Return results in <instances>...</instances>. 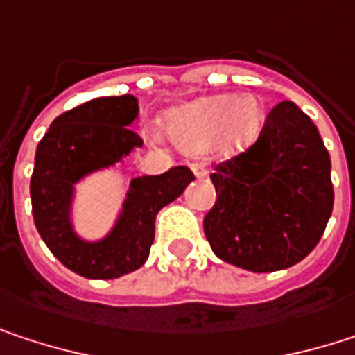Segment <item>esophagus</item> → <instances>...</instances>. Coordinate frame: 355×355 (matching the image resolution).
Here are the masks:
<instances>
[{"instance_id": "esophagus-1", "label": "esophagus", "mask_w": 355, "mask_h": 355, "mask_svg": "<svg viewBox=\"0 0 355 355\" xmlns=\"http://www.w3.org/2000/svg\"><path fill=\"white\" fill-rule=\"evenodd\" d=\"M191 171H193V175H195V177H197V178L207 177V168H205V164H203V162L191 164Z\"/></svg>"}]
</instances>
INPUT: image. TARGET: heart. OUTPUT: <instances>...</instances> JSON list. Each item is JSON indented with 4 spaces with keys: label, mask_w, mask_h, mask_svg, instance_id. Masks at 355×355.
Instances as JSON below:
<instances>
[{
    "label": "heart",
    "mask_w": 355,
    "mask_h": 355,
    "mask_svg": "<svg viewBox=\"0 0 355 355\" xmlns=\"http://www.w3.org/2000/svg\"><path fill=\"white\" fill-rule=\"evenodd\" d=\"M263 110L252 94H220L189 103L168 114V135L180 150L211 148L222 158L245 152L257 139Z\"/></svg>",
    "instance_id": "1"
}]
</instances>
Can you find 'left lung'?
Returning <instances> with one entry per match:
<instances>
[{"label":"left lung","instance_id":"8db88e82","mask_svg":"<svg viewBox=\"0 0 355 355\" xmlns=\"http://www.w3.org/2000/svg\"><path fill=\"white\" fill-rule=\"evenodd\" d=\"M203 220L211 250L254 273L288 269L319 245L333 211L331 158L317 125L290 101L271 108L247 152L216 166Z\"/></svg>","mask_w":355,"mask_h":355}]
</instances>
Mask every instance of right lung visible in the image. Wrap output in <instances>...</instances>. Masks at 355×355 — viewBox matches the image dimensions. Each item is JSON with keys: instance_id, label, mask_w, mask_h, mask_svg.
<instances>
[{"instance_id": "1", "label": "right lung", "mask_w": 355, "mask_h": 355, "mask_svg": "<svg viewBox=\"0 0 355 355\" xmlns=\"http://www.w3.org/2000/svg\"><path fill=\"white\" fill-rule=\"evenodd\" d=\"M137 114V98L131 94L94 98L59 114L36 146L31 178L36 230L67 269L88 279H114L139 269L154 243L158 211L195 178L187 166L131 178L123 207L103 239L86 241L76 232V184L144 146L129 129Z\"/></svg>"}]
</instances>
